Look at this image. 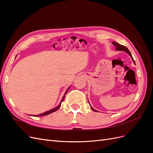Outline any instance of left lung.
Masks as SVG:
<instances>
[{
  "label": "left lung",
  "instance_id": "obj_1",
  "mask_svg": "<svg viewBox=\"0 0 153 153\" xmlns=\"http://www.w3.org/2000/svg\"><path fill=\"white\" fill-rule=\"evenodd\" d=\"M112 44L115 46V49H116L117 50L124 51V52H126V53H128L129 55V56H130L131 58L132 59V60H133V61L134 62V63H135V61H134V60H133V57H132V55H131L130 52H129V50H128L126 47H124V46H123V45H120V44H119V43H116V42H112ZM91 109H92V110L94 111V112H97V110H94L93 108H92L91 106Z\"/></svg>",
  "mask_w": 153,
  "mask_h": 153
}]
</instances>
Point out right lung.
I'll return each mask as SVG.
<instances>
[{
    "instance_id": "obj_1",
    "label": "right lung",
    "mask_w": 153,
    "mask_h": 153,
    "mask_svg": "<svg viewBox=\"0 0 153 153\" xmlns=\"http://www.w3.org/2000/svg\"><path fill=\"white\" fill-rule=\"evenodd\" d=\"M69 87L68 88V90H67V91H66V92H65V94H64V96H63V98H62V101H61V102L60 103L59 105L58 106H57L56 108H53V109H52V110H48V111H47V112H45V113H43V114H39V115H34V116H35V117H37V116H45V115H48V114H51V113H52V112H55V111H57V110H58V109L60 108V106H61V103L62 102L63 100H64V98H65V94L67 93V92H68V91L69 90Z\"/></svg>"
}]
</instances>
